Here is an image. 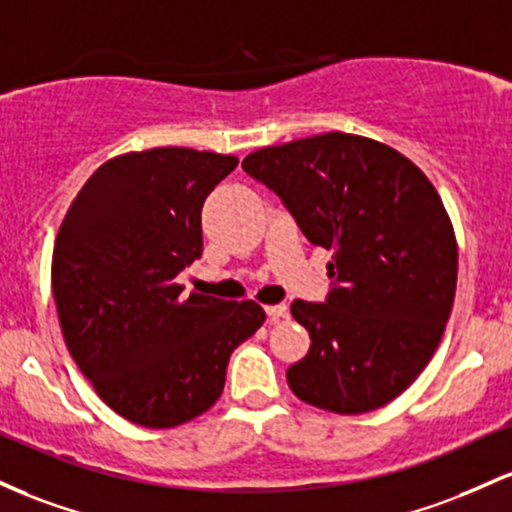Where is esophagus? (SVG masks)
I'll use <instances>...</instances> for the list:
<instances>
[{
  "instance_id": "1",
  "label": "esophagus",
  "mask_w": 512,
  "mask_h": 512,
  "mask_svg": "<svg viewBox=\"0 0 512 512\" xmlns=\"http://www.w3.org/2000/svg\"><path fill=\"white\" fill-rule=\"evenodd\" d=\"M266 314H268V321H271V324H275V321H280L283 317H287V307H285V304H268Z\"/></svg>"
}]
</instances>
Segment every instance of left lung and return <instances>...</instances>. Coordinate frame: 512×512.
I'll return each mask as SVG.
<instances>
[{"label": "left lung", "mask_w": 512, "mask_h": 512, "mask_svg": "<svg viewBox=\"0 0 512 512\" xmlns=\"http://www.w3.org/2000/svg\"><path fill=\"white\" fill-rule=\"evenodd\" d=\"M241 166L333 251L326 302L290 304L312 338L290 389L348 416L389 404L430 363L455 302L457 239L438 191L404 154L348 132L256 149Z\"/></svg>", "instance_id": "left-lung-1"}]
</instances>
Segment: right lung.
<instances>
[{"instance_id": "add662e5", "label": "right lung", "mask_w": 512, "mask_h": 512, "mask_svg": "<svg viewBox=\"0 0 512 512\" xmlns=\"http://www.w3.org/2000/svg\"><path fill=\"white\" fill-rule=\"evenodd\" d=\"M229 154L154 147L108 159L72 200L53 251L67 350L118 416L193 421L220 399L232 350L266 312L191 292L176 275L203 254L200 210L237 169Z\"/></svg>"}]
</instances>
